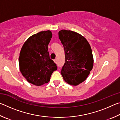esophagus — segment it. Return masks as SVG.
I'll return each instance as SVG.
<instances>
[{"instance_id":"34e87169","label":"esophagus","mask_w":120,"mask_h":120,"mask_svg":"<svg viewBox=\"0 0 120 120\" xmlns=\"http://www.w3.org/2000/svg\"><path fill=\"white\" fill-rule=\"evenodd\" d=\"M54 62L55 63H56V62H57V61H56V59H54Z\"/></svg>"}]
</instances>
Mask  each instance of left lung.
I'll return each instance as SVG.
<instances>
[{"label":"left lung","mask_w":120,"mask_h":120,"mask_svg":"<svg viewBox=\"0 0 120 120\" xmlns=\"http://www.w3.org/2000/svg\"><path fill=\"white\" fill-rule=\"evenodd\" d=\"M59 38L64 46L65 63L61 74L68 84L77 86L86 79L94 64L92 49L84 36L70 30H61Z\"/></svg>","instance_id":"8db88e82"}]
</instances>
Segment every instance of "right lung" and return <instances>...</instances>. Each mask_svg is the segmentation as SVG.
<instances>
[{
	"label": "right lung",
	"mask_w": 120,
	"mask_h": 120,
	"mask_svg": "<svg viewBox=\"0 0 120 120\" xmlns=\"http://www.w3.org/2000/svg\"><path fill=\"white\" fill-rule=\"evenodd\" d=\"M52 36L49 30L34 34L26 41L20 52V71L28 82L36 86L48 83L53 72L57 69L48 52Z\"/></svg>",
	"instance_id": "obj_1"
}]
</instances>
